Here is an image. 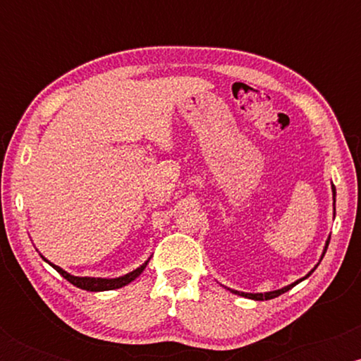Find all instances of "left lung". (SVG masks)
<instances>
[{
	"mask_svg": "<svg viewBox=\"0 0 361 361\" xmlns=\"http://www.w3.org/2000/svg\"><path fill=\"white\" fill-rule=\"evenodd\" d=\"M331 188H333V198H334V215H336V188H334V185H331ZM329 239H331V235H329V238H327L326 246H324V251H322V255H321V259L324 258L327 246H329ZM321 259H319V263H321ZM319 263H317V264H319ZM317 264H316V267L312 268V270H310V271L307 273V275L304 276V279H300V280L293 281V283H290V285H287V287H283V288L271 290V292H264V293H246V292H239V290H233V288H227V290H231V292H233V293H238V295H241V297H247V299H252V300H270V299H275V297L281 295V293L288 292L290 288L295 287V285H297V283H300L302 280H305V279H307V276L312 275L314 270H316V268H317Z\"/></svg>",
	"mask_w": 361,
	"mask_h": 361,
	"instance_id": "1",
	"label": "left lung"
}]
</instances>
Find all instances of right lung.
Listing matches in <instances>:
<instances>
[{
  "mask_svg": "<svg viewBox=\"0 0 361 361\" xmlns=\"http://www.w3.org/2000/svg\"><path fill=\"white\" fill-rule=\"evenodd\" d=\"M42 259L47 261V263L51 264L54 270H56L57 273H61V275L64 276V279L68 280L69 283H73L74 287H78V288H81V290H88V292H105V290L122 288V287H126V285L130 283V281H134L140 275V273L144 271V268L147 267L149 259H151V258H149L146 263L140 264L139 268H135L134 271L127 273V275H123V276H117V279H94V276H74V275H71V273L62 270V268L57 267V264H54L49 259H45L44 256H42Z\"/></svg>",
  "mask_w": 361,
  "mask_h": 361,
  "instance_id": "add662e5",
  "label": "right lung"
}]
</instances>
